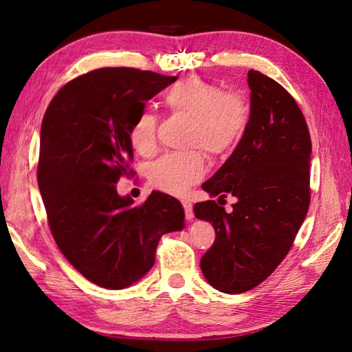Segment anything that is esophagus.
Listing matches in <instances>:
<instances>
[{
	"instance_id": "obj_1",
	"label": "esophagus",
	"mask_w": 352,
	"mask_h": 352,
	"mask_svg": "<svg viewBox=\"0 0 352 352\" xmlns=\"http://www.w3.org/2000/svg\"><path fill=\"white\" fill-rule=\"evenodd\" d=\"M183 207H184V212H186V219L192 221L193 219V210H192V204L189 201H183Z\"/></svg>"
}]
</instances>
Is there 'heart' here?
<instances>
[{"label":"heart","mask_w":352,"mask_h":352,"mask_svg":"<svg viewBox=\"0 0 352 352\" xmlns=\"http://www.w3.org/2000/svg\"><path fill=\"white\" fill-rule=\"evenodd\" d=\"M164 104L174 113L193 121L189 134L190 148H203L208 155H222L241 142L250 119L248 102L243 95L223 89L198 77H189L168 89ZM130 142L140 155L157 151V118L142 111L130 129ZM206 174L204 157L198 151L166 154L148 170L154 188L172 195H183Z\"/></svg>","instance_id":"heart-1"}]
</instances>
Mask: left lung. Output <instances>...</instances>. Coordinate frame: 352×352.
I'll return each instance as SVG.
<instances>
[{
	"instance_id": "8db88e82",
	"label": "left lung",
	"mask_w": 352,
	"mask_h": 352,
	"mask_svg": "<svg viewBox=\"0 0 352 352\" xmlns=\"http://www.w3.org/2000/svg\"><path fill=\"white\" fill-rule=\"evenodd\" d=\"M251 109L236 149L203 184L210 197L237 198L233 212L208 199L193 207L216 239L201 258L210 286L243 294L286 257L310 204L311 140L296 101L281 85L248 71Z\"/></svg>"
}]
</instances>
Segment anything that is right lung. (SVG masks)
Instances as JSON below:
<instances>
[{"mask_svg": "<svg viewBox=\"0 0 352 352\" xmlns=\"http://www.w3.org/2000/svg\"><path fill=\"white\" fill-rule=\"evenodd\" d=\"M177 78L95 69L62 87L43 116L37 183L51 233L69 263L101 287L139 281L154 265L160 237L186 226L174 197L153 190L134 206L116 190L131 172L133 121Z\"/></svg>", "mask_w": 352, "mask_h": 352, "instance_id": "add662e5", "label": "right lung"}]
</instances>
